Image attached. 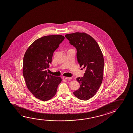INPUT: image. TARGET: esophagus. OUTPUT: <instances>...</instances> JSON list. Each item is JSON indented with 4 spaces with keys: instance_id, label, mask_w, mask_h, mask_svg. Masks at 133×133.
Returning a JSON list of instances; mask_svg holds the SVG:
<instances>
[{
    "instance_id": "34e87169",
    "label": "esophagus",
    "mask_w": 133,
    "mask_h": 133,
    "mask_svg": "<svg viewBox=\"0 0 133 133\" xmlns=\"http://www.w3.org/2000/svg\"><path fill=\"white\" fill-rule=\"evenodd\" d=\"M65 79H66V80H71V79H72V78H71V77H66Z\"/></svg>"
}]
</instances>
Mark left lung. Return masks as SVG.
Here are the masks:
<instances>
[{"instance_id": "obj_1", "label": "left lung", "mask_w": 133, "mask_h": 133, "mask_svg": "<svg viewBox=\"0 0 133 133\" xmlns=\"http://www.w3.org/2000/svg\"><path fill=\"white\" fill-rule=\"evenodd\" d=\"M65 37L76 48L78 63L86 70L84 76L76 78L80 86L73 94L80 100H88L96 94L102 83L104 68L102 52L96 40L85 33H73Z\"/></svg>"}]
</instances>
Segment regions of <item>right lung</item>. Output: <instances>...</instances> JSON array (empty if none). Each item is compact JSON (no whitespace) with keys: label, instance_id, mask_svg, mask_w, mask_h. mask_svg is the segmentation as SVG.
<instances>
[{"label":"right lung","instance_id":"add662e5","mask_svg":"<svg viewBox=\"0 0 133 133\" xmlns=\"http://www.w3.org/2000/svg\"><path fill=\"white\" fill-rule=\"evenodd\" d=\"M64 38L60 35L44 36L35 40L24 54L23 74L26 86L40 100H49L54 96L62 81L61 77L48 74L47 69L55 50Z\"/></svg>","mask_w":133,"mask_h":133}]
</instances>
